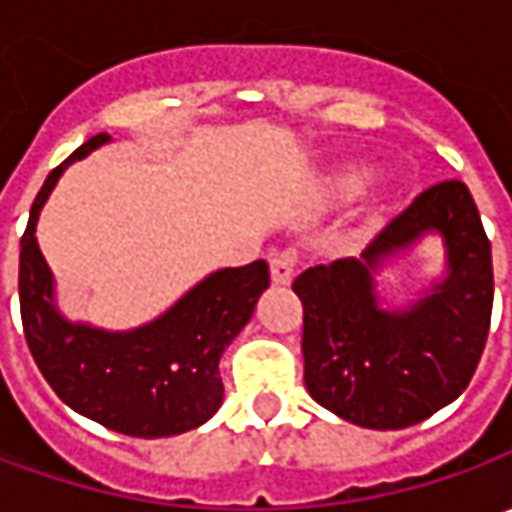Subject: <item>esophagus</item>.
I'll use <instances>...</instances> for the list:
<instances>
[{
  "instance_id": "esophagus-1",
  "label": "esophagus",
  "mask_w": 512,
  "mask_h": 512,
  "mask_svg": "<svg viewBox=\"0 0 512 512\" xmlns=\"http://www.w3.org/2000/svg\"><path fill=\"white\" fill-rule=\"evenodd\" d=\"M293 273H296V253L293 250H282V253H276L270 259V279H273V285H290Z\"/></svg>"
}]
</instances>
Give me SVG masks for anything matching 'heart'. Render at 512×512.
Segmentation results:
<instances>
[{"instance_id": "heart-1", "label": "heart", "mask_w": 512, "mask_h": 512, "mask_svg": "<svg viewBox=\"0 0 512 512\" xmlns=\"http://www.w3.org/2000/svg\"><path fill=\"white\" fill-rule=\"evenodd\" d=\"M370 168L362 162H347L330 170L325 179V193L330 202H350L356 196H362L364 187L370 185Z\"/></svg>"}]
</instances>
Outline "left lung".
I'll use <instances>...</instances> for the list:
<instances>
[{
	"label": "left lung",
	"mask_w": 512,
	"mask_h": 512,
	"mask_svg": "<svg viewBox=\"0 0 512 512\" xmlns=\"http://www.w3.org/2000/svg\"><path fill=\"white\" fill-rule=\"evenodd\" d=\"M424 235L445 245V276L410 306L384 308L383 267ZM305 305V384L339 419L402 430L456 402L482 359L493 313V259L464 182L413 199L362 256L307 267L293 282Z\"/></svg>",
	"instance_id": "1"
}]
</instances>
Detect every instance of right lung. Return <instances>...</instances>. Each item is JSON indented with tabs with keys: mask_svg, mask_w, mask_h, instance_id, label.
Returning <instances> with one entry per match:
<instances>
[{
	"mask_svg": "<svg viewBox=\"0 0 512 512\" xmlns=\"http://www.w3.org/2000/svg\"><path fill=\"white\" fill-rule=\"evenodd\" d=\"M96 133L50 170L19 242V307L30 356L70 410L108 430L162 439L205 424L225 399L219 359L250 322L270 270L259 259L205 276L153 322L105 330L70 322L56 305V282L36 242V222L68 165L108 145Z\"/></svg>",
	"mask_w": 512,
	"mask_h": 512,
	"instance_id": "add662e5",
	"label": "right lung"
}]
</instances>
